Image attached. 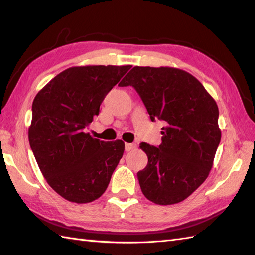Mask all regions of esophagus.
<instances>
[{
    "mask_svg": "<svg viewBox=\"0 0 255 255\" xmlns=\"http://www.w3.org/2000/svg\"><path fill=\"white\" fill-rule=\"evenodd\" d=\"M134 148H136V144H134V143H126V144H125V150H126L127 152L133 150Z\"/></svg>",
    "mask_w": 255,
    "mask_h": 255,
    "instance_id": "obj_1",
    "label": "esophagus"
}]
</instances>
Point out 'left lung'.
<instances>
[{"instance_id":"left-lung-1","label":"left lung","mask_w":255,"mask_h":255,"mask_svg":"<svg viewBox=\"0 0 255 255\" xmlns=\"http://www.w3.org/2000/svg\"><path fill=\"white\" fill-rule=\"evenodd\" d=\"M119 86H132L151 121L165 122L159 147L140 143L148 164L138 172L143 195L158 205L187 198L213 166L221 132L215 100L192 74L169 67H133Z\"/></svg>"}]
</instances>
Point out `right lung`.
I'll return each instance as SVG.
<instances>
[{
  "instance_id": "right-lung-1",
  "label": "right lung",
  "mask_w": 255,
  "mask_h": 255,
  "mask_svg": "<svg viewBox=\"0 0 255 255\" xmlns=\"http://www.w3.org/2000/svg\"><path fill=\"white\" fill-rule=\"evenodd\" d=\"M131 66L64 70L32 102L29 144L50 187L69 202L101 197L122 159V140L105 142L86 133L100 105Z\"/></svg>"
}]
</instances>
